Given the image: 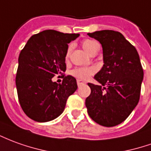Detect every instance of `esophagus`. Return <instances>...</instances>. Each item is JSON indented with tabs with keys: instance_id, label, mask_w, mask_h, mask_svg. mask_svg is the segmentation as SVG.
Masks as SVG:
<instances>
[{
	"instance_id": "34e87169",
	"label": "esophagus",
	"mask_w": 151,
	"mask_h": 151,
	"mask_svg": "<svg viewBox=\"0 0 151 151\" xmlns=\"http://www.w3.org/2000/svg\"><path fill=\"white\" fill-rule=\"evenodd\" d=\"M85 82H83L82 80H77V84H78V86H81V85H83V84H85Z\"/></svg>"
}]
</instances>
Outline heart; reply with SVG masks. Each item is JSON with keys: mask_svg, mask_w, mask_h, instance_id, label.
<instances>
[{"mask_svg": "<svg viewBox=\"0 0 151 151\" xmlns=\"http://www.w3.org/2000/svg\"><path fill=\"white\" fill-rule=\"evenodd\" d=\"M82 46L87 53H89L91 55L95 50V49L99 46H98L97 43L92 41V40L86 39V40L83 41ZM69 52H70V46L68 48L66 55H65L66 59L68 58ZM96 68L95 67H80V68H73L71 71V74L74 78L79 79V80H86V79L89 78L91 76L93 75L94 73H96Z\"/></svg>", "mask_w": 151, "mask_h": 151, "instance_id": "obj_1", "label": "heart"}]
</instances>
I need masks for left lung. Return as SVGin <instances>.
Listing matches in <instances>:
<instances>
[{
    "instance_id": "8db88e82",
    "label": "left lung",
    "mask_w": 151,
    "mask_h": 151,
    "mask_svg": "<svg viewBox=\"0 0 151 151\" xmlns=\"http://www.w3.org/2000/svg\"><path fill=\"white\" fill-rule=\"evenodd\" d=\"M87 35L100 42L104 60L94 77L100 85L88 83L87 113L98 124L114 127L123 123L138 104L144 76L140 57L119 32L101 30Z\"/></svg>"
}]
</instances>
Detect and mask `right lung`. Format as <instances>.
I'll return each mask as SVG.
<instances>
[{"instance_id":"right-lung-1","label":"right lung","mask_w":151,"mask_h":151,"mask_svg":"<svg viewBox=\"0 0 151 151\" xmlns=\"http://www.w3.org/2000/svg\"><path fill=\"white\" fill-rule=\"evenodd\" d=\"M78 33L45 30L32 36L21 50L17 69V93L21 108L34 121L49 122L65 110L68 96L78 88L72 76L63 75L62 83L52 81L66 70L68 44Z\"/></svg>"}]
</instances>
